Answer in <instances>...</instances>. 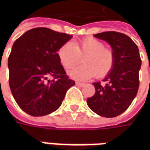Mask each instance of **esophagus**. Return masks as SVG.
Instances as JSON below:
<instances>
[{"label": "esophagus", "instance_id": "obj_1", "mask_svg": "<svg viewBox=\"0 0 150 150\" xmlns=\"http://www.w3.org/2000/svg\"><path fill=\"white\" fill-rule=\"evenodd\" d=\"M76 85L79 86V87H83L85 84L83 83H79V82H77V83H76Z\"/></svg>", "mask_w": 150, "mask_h": 150}]
</instances>
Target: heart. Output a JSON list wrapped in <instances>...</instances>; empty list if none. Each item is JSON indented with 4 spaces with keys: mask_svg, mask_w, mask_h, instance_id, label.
Masks as SVG:
<instances>
[{
    "mask_svg": "<svg viewBox=\"0 0 150 150\" xmlns=\"http://www.w3.org/2000/svg\"><path fill=\"white\" fill-rule=\"evenodd\" d=\"M58 58L66 69L72 68L81 61L84 64L72 69L69 72L71 78L85 80L96 75L104 78L114 67L115 55L112 50L104 47V44L94 38H85L73 44L66 42L57 51Z\"/></svg>",
    "mask_w": 150,
    "mask_h": 150,
    "instance_id": "1",
    "label": "heart"
}]
</instances>
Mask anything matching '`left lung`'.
I'll return each mask as SVG.
<instances>
[{
	"label": "left lung",
	"instance_id": "obj_1",
	"mask_svg": "<svg viewBox=\"0 0 150 150\" xmlns=\"http://www.w3.org/2000/svg\"><path fill=\"white\" fill-rule=\"evenodd\" d=\"M94 37L110 44L115 55L112 71L103 81L93 83L96 93L87 104L94 112L104 117H115L129 107L139 88L142 60L135 42L126 34L108 31Z\"/></svg>",
	"mask_w": 150,
	"mask_h": 150
}]
</instances>
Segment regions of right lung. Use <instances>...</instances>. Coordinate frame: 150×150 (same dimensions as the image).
<instances>
[{
	"mask_svg": "<svg viewBox=\"0 0 150 150\" xmlns=\"http://www.w3.org/2000/svg\"><path fill=\"white\" fill-rule=\"evenodd\" d=\"M71 38L38 27L14 42L8 59V82L15 101L25 112L42 116L54 112L67 90L75 84L66 75L57 54L59 47Z\"/></svg>",
	"mask_w": 150,
	"mask_h": 150,
	"instance_id": "right-lung-1",
	"label": "right lung"
}]
</instances>
